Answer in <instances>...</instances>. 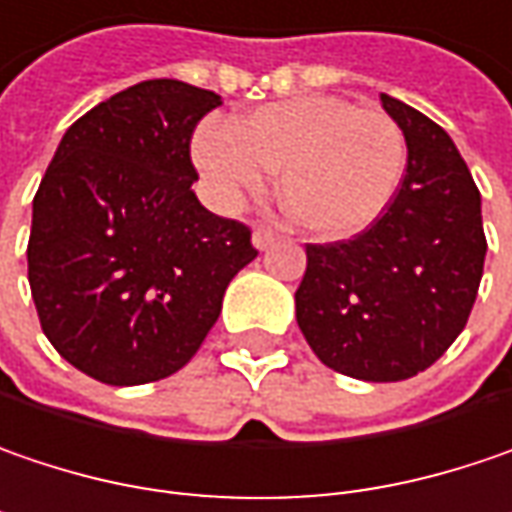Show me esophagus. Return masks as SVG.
Instances as JSON below:
<instances>
[{
    "mask_svg": "<svg viewBox=\"0 0 512 512\" xmlns=\"http://www.w3.org/2000/svg\"><path fill=\"white\" fill-rule=\"evenodd\" d=\"M252 240H255L257 249H266V246H272V243L278 240V231L272 226H257L255 234H252Z\"/></svg>",
    "mask_w": 512,
    "mask_h": 512,
    "instance_id": "obj_1",
    "label": "esophagus"
}]
</instances>
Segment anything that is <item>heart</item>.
<instances>
[{
    "label": "heart",
    "instance_id": "1",
    "mask_svg": "<svg viewBox=\"0 0 512 512\" xmlns=\"http://www.w3.org/2000/svg\"><path fill=\"white\" fill-rule=\"evenodd\" d=\"M194 156L220 199L260 194L266 173H281V199L298 226L347 237L391 205L408 147L388 112L307 95L260 106L228 127L205 124Z\"/></svg>",
    "mask_w": 512,
    "mask_h": 512
}]
</instances>
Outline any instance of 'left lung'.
<instances>
[{
	"mask_svg": "<svg viewBox=\"0 0 512 512\" xmlns=\"http://www.w3.org/2000/svg\"><path fill=\"white\" fill-rule=\"evenodd\" d=\"M379 101L406 136V176L365 231L307 243L295 318L327 368L400 382L435 365L461 336L487 237L481 194L446 130L391 95Z\"/></svg>",
	"mask_w": 512,
	"mask_h": 512,
	"instance_id": "8db88e82",
	"label": "left lung"
}]
</instances>
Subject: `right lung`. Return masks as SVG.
Instances as JSON below:
<instances>
[{
  "instance_id": "1",
  "label": "right lung",
  "mask_w": 512,
  "mask_h": 512,
  "mask_svg": "<svg viewBox=\"0 0 512 512\" xmlns=\"http://www.w3.org/2000/svg\"><path fill=\"white\" fill-rule=\"evenodd\" d=\"M220 95L144 80L66 130L28 237V284L54 350L106 385H144L196 356L252 228L199 205L191 136Z\"/></svg>"
}]
</instances>
